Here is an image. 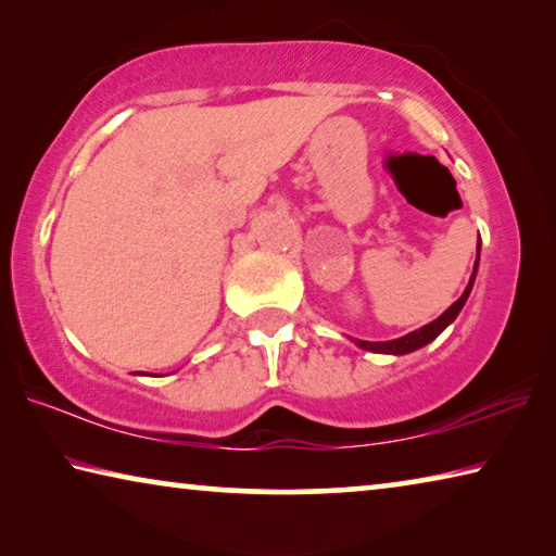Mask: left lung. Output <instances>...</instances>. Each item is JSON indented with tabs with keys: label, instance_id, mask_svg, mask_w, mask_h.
<instances>
[{
	"label": "left lung",
	"instance_id": "1",
	"mask_svg": "<svg viewBox=\"0 0 556 556\" xmlns=\"http://www.w3.org/2000/svg\"><path fill=\"white\" fill-rule=\"evenodd\" d=\"M478 255H481V240H478ZM476 269H478V260H476V267H473V275H470V281L464 294H460L454 304H451L444 314H441L437 321H431L427 326L417 328V331H412L402 338H394V341H355L357 348H363V351H372V353H390V355H404V353H412V351H419V348H425L427 343L434 341V338L444 331L448 324H454V318L458 316L460 308H464L466 299L470 294V289H473V281H476Z\"/></svg>",
	"mask_w": 556,
	"mask_h": 556
}]
</instances>
